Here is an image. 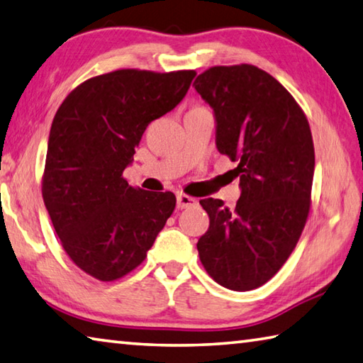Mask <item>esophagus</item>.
<instances>
[{"mask_svg": "<svg viewBox=\"0 0 363 363\" xmlns=\"http://www.w3.org/2000/svg\"><path fill=\"white\" fill-rule=\"evenodd\" d=\"M196 204V199L194 196H189L186 194H181L177 195V208L179 209H187V208H192Z\"/></svg>", "mask_w": 363, "mask_h": 363, "instance_id": "34e87169", "label": "esophagus"}]
</instances>
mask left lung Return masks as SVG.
I'll use <instances>...</instances> for the list:
<instances>
[{"instance_id": "8db88e82", "label": "left lung", "mask_w": 363, "mask_h": 363, "mask_svg": "<svg viewBox=\"0 0 363 363\" xmlns=\"http://www.w3.org/2000/svg\"><path fill=\"white\" fill-rule=\"evenodd\" d=\"M195 90L214 109L219 152L238 163L235 208L200 200L209 228L196 242L217 284L245 292L279 272L311 209L314 144L308 118L281 82L254 65L213 67Z\"/></svg>"}]
</instances>
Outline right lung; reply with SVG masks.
<instances>
[{
    "label": "right lung",
    "instance_id": "obj_1",
    "mask_svg": "<svg viewBox=\"0 0 363 363\" xmlns=\"http://www.w3.org/2000/svg\"><path fill=\"white\" fill-rule=\"evenodd\" d=\"M195 74L121 68L79 84L57 109L43 199L65 252L91 278L117 281L140 267L173 214L174 194L130 186L123 169Z\"/></svg>",
    "mask_w": 363,
    "mask_h": 363
}]
</instances>
